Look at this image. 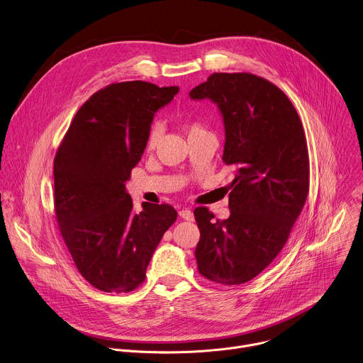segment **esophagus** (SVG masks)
Segmentation results:
<instances>
[{
    "instance_id": "34e87169",
    "label": "esophagus",
    "mask_w": 363,
    "mask_h": 363,
    "mask_svg": "<svg viewBox=\"0 0 363 363\" xmlns=\"http://www.w3.org/2000/svg\"><path fill=\"white\" fill-rule=\"evenodd\" d=\"M179 216L184 218V219H186V220H192V219H194V213H192L191 209H188V208L181 209V211H179Z\"/></svg>"
}]
</instances>
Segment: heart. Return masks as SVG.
I'll use <instances>...</instances> for the list:
<instances>
[{
  "label": "heart",
  "mask_w": 363,
  "mask_h": 363,
  "mask_svg": "<svg viewBox=\"0 0 363 363\" xmlns=\"http://www.w3.org/2000/svg\"><path fill=\"white\" fill-rule=\"evenodd\" d=\"M185 130H186V133L189 135V134H194L196 131H201L202 128L196 123H192V124L186 123L185 124ZM161 135H162V128L160 125H152L150 128V131L147 134V141H145V150L148 152H152L157 148V145H158V143L161 140Z\"/></svg>",
  "instance_id": "b5f03b06"
}]
</instances>
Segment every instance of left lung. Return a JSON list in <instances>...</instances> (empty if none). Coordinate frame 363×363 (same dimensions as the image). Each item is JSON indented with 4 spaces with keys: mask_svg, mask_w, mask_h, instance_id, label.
I'll use <instances>...</instances> for the list:
<instances>
[{
    "mask_svg": "<svg viewBox=\"0 0 363 363\" xmlns=\"http://www.w3.org/2000/svg\"><path fill=\"white\" fill-rule=\"evenodd\" d=\"M216 104L225 127L223 162L236 169L225 220L194 211L201 238L198 271L219 285L259 275L285 247L309 191L301 118L272 82L248 72H215L189 92Z\"/></svg>",
    "mask_w": 363,
    "mask_h": 363,
    "instance_id": "1",
    "label": "left lung"
}]
</instances>
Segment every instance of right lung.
<instances>
[{
    "mask_svg": "<svg viewBox=\"0 0 363 363\" xmlns=\"http://www.w3.org/2000/svg\"><path fill=\"white\" fill-rule=\"evenodd\" d=\"M178 86L145 81L111 84L75 113L54 160V208L79 274L96 289L125 294L145 281L154 251L177 211L143 203L137 212L125 182L145 151L155 112Z\"/></svg>",
    "mask_w": 363,
    "mask_h": 363,
    "instance_id": "add662e5",
    "label": "right lung"
}]
</instances>
